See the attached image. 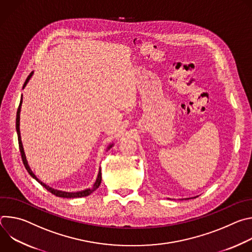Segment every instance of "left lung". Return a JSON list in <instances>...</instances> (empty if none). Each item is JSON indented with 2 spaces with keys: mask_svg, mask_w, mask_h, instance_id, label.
I'll list each match as a JSON object with an SVG mask.
<instances>
[{
  "mask_svg": "<svg viewBox=\"0 0 252 252\" xmlns=\"http://www.w3.org/2000/svg\"><path fill=\"white\" fill-rule=\"evenodd\" d=\"M194 197H196V196H194ZM194 197H190V198H194ZM190 198H185V199H190ZM182 200H184V199H182Z\"/></svg>",
  "mask_w": 252,
  "mask_h": 252,
  "instance_id": "left-lung-1",
  "label": "left lung"
}]
</instances>
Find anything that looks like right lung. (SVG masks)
Here are the masks:
<instances>
[{
	"label": "right lung",
	"mask_w": 252,
	"mask_h": 252,
	"mask_svg": "<svg viewBox=\"0 0 252 252\" xmlns=\"http://www.w3.org/2000/svg\"><path fill=\"white\" fill-rule=\"evenodd\" d=\"M33 75V71H32V73L29 75V77L27 78L24 86H23V89H25V87L27 86V84L29 83L30 79L32 77ZM22 103H23V94L21 96V101H20V104H19V107H18V111H17V119H16V129H17V133H18V140H19V147H20V152H21V155H22V159H23V162H24V165L26 167V169L28 170V172L31 174V176L32 178H34L35 181H37L38 183H40L47 190H49L50 192H52L53 194L59 196V197H63V198H76V197H84V196H88L90 195L91 193H93L99 186H100V183H101V171H100V167L98 169V173H97V176H96V179L95 182L93 186L92 189H84V190H81V191H74V192H69V191H63V190H59V189H55L53 188H51L50 186L46 185L45 183L41 182L40 179L37 177V175H35L32 170L31 169L29 163H28V160H27V158H26V155H25V151H24V147H23V143H22V138H21V131H20V114H21V107H22ZM114 143H111V145H109V147H107L106 151L110 150L111 148H113Z\"/></svg>",
	"instance_id": "obj_1"
}]
</instances>
